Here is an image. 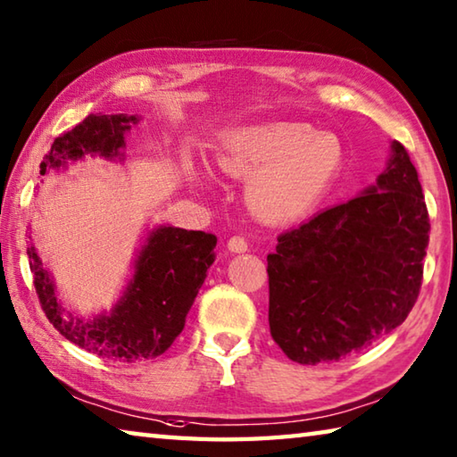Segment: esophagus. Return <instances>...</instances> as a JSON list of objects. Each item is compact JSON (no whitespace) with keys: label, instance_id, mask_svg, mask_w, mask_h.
<instances>
[{"label":"esophagus","instance_id":"1","mask_svg":"<svg viewBox=\"0 0 457 457\" xmlns=\"http://www.w3.org/2000/svg\"><path fill=\"white\" fill-rule=\"evenodd\" d=\"M227 246H228L230 253H246L248 251V243H246L245 237H232V238H228Z\"/></svg>","mask_w":457,"mask_h":457}]
</instances>
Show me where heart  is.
<instances>
[{
  "instance_id": "1",
  "label": "heart",
  "mask_w": 457,
  "mask_h": 457,
  "mask_svg": "<svg viewBox=\"0 0 457 457\" xmlns=\"http://www.w3.org/2000/svg\"><path fill=\"white\" fill-rule=\"evenodd\" d=\"M217 165L232 179L248 180L246 199L264 220L300 219L340 175L344 149L332 135L303 123H264L220 135Z\"/></svg>"
}]
</instances>
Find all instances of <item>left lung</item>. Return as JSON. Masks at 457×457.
I'll return each instance as SVG.
<instances>
[{"mask_svg":"<svg viewBox=\"0 0 457 457\" xmlns=\"http://www.w3.org/2000/svg\"><path fill=\"white\" fill-rule=\"evenodd\" d=\"M429 217L403 145L376 185L282 232L269 261V324L298 364L354 356L416 304Z\"/></svg>","mask_w":457,"mask_h":457,"instance_id":"left-lung-1","label":"left lung"}]
</instances>
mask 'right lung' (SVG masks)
<instances>
[{"instance_id": "add662e5", "label": "right lung", "mask_w": 457, "mask_h": 457, "mask_svg": "<svg viewBox=\"0 0 457 457\" xmlns=\"http://www.w3.org/2000/svg\"><path fill=\"white\" fill-rule=\"evenodd\" d=\"M137 115L91 113L59 135L43 157L41 175L83 157L123 159L125 133ZM31 238V237H29ZM217 237L203 230L159 227L149 232L135 261L133 278L113 310L81 318L57 298L54 278L43 269L36 246L28 248L33 287L43 312L57 332L91 354L113 362H141L161 356L183 332L188 310L214 262Z\"/></svg>"}]
</instances>
